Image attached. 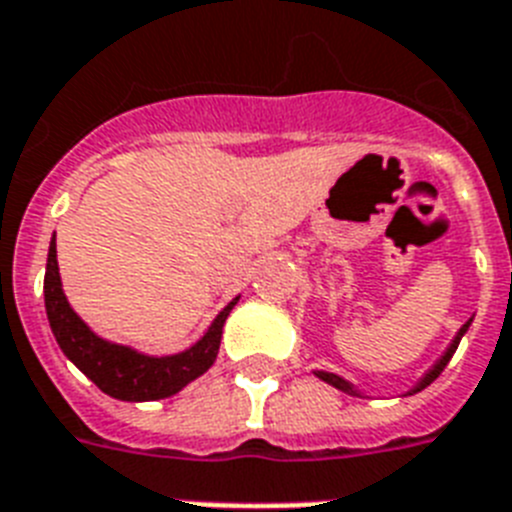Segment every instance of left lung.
<instances>
[{"mask_svg":"<svg viewBox=\"0 0 512 512\" xmlns=\"http://www.w3.org/2000/svg\"><path fill=\"white\" fill-rule=\"evenodd\" d=\"M471 320H474V317H471ZM471 320L468 322H463V328L458 330V333H455V338H453V343H450L448 349H445V354L440 356V359H437L435 364H432V367L427 369V372H424L422 377H419V382H416L414 388L409 390V393L406 395H414V393H419V390H424L427 388V385H432V382L437 380V377H440V372L445 367H448V362L450 359H453V354H455V349H458V343H461V338H463V333H466L468 330V325H471ZM317 377H320L322 382H328V385H333V388H338V390H343V393H349V395H362L359 393V390L354 388V385H351L349 380H343V377H338V375H333V372H322V369H317L315 372Z\"/></svg>","mask_w":512,"mask_h":512,"instance_id":"obj_1","label":"left lung"}]
</instances>
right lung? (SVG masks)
<instances>
[{"mask_svg": "<svg viewBox=\"0 0 512 512\" xmlns=\"http://www.w3.org/2000/svg\"><path fill=\"white\" fill-rule=\"evenodd\" d=\"M44 302L51 333L57 338L59 349L85 377L96 382L103 393L119 398V401H161V398L179 393L184 385H190L192 380H197L213 367L218 346H221L223 322L234 304L239 302V296L218 312L216 320L205 330V336L192 343L190 349L169 356L140 354L130 346L96 336L70 307L62 289V278H59L57 236H51L44 276Z\"/></svg>", "mask_w": 512, "mask_h": 512, "instance_id": "obj_1", "label": "right lung"}]
</instances>
